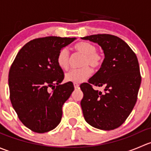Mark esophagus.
Here are the masks:
<instances>
[{"instance_id": "1", "label": "esophagus", "mask_w": 151, "mask_h": 151, "mask_svg": "<svg viewBox=\"0 0 151 151\" xmlns=\"http://www.w3.org/2000/svg\"><path fill=\"white\" fill-rule=\"evenodd\" d=\"M74 88H75V89H77V88H79V86H80V85H79V84H77V83H74Z\"/></svg>"}]
</instances>
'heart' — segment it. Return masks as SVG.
Wrapping results in <instances>:
<instances>
[{"instance_id": "b5f03b06", "label": "heart", "mask_w": 151, "mask_h": 151, "mask_svg": "<svg viewBox=\"0 0 151 151\" xmlns=\"http://www.w3.org/2000/svg\"><path fill=\"white\" fill-rule=\"evenodd\" d=\"M74 50L76 53L83 55L80 63V66L82 67L67 72L65 74V80L71 83H82L91 76V70L89 66L93 68H97L101 66L102 56L96 52L95 45L89 42H78L74 45ZM56 61L58 66L61 69H68L70 63V56L67 49L63 48L59 51Z\"/></svg>"}]
</instances>
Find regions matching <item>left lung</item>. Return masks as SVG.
Instances as JSON below:
<instances>
[{
  "mask_svg": "<svg viewBox=\"0 0 151 151\" xmlns=\"http://www.w3.org/2000/svg\"><path fill=\"white\" fill-rule=\"evenodd\" d=\"M81 39L98 44L104 54L99 70L80 85L83 116L93 127L113 130L124 123L137 102L141 84L137 58L118 36L97 34ZM93 85L104 86L105 93L94 90Z\"/></svg>",
  "mask_w": 151,
  "mask_h": 151,
  "instance_id": "1",
  "label": "left lung"
}]
</instances>
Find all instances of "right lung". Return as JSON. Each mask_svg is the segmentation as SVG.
Here are the masks:
<instances>
[{
	"label": "right lung",
	"mask_w": 151,
	"mask_h": 151,
	"mask_svg": "<svg viewBox=\"0 0 151 151\" xmlns=\"http://www.w3.org/2000/svg\"><path fill=\"white\" fill-rule=\"evenodd\" d=\"M75 39L58 36L33 39L22 47L11 66V102L21 122L33 132H50L61 121L62 106L74 88L69 82L60 85L64 74L56 59L59 51Z\"/></svg>",
	"instance_id": "obj_1"
}]
</instances>
